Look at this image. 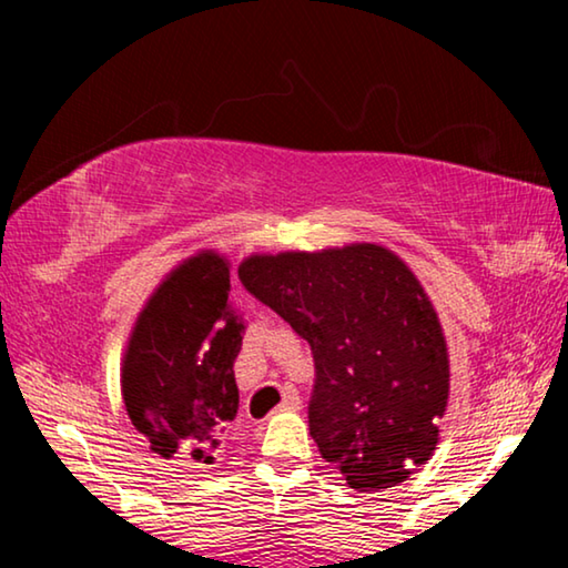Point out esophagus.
<instances>
[{
    "label": "esophagus",
    "instance_id": "34e87169",
    "mask_svg": "<svg viewBox=\"0 0 568 568\" xmlns=\"http://www.w3.org/2000/svg\"><path fill=\"white\" fill-rule=\"evenodd\" d=\"M297 408H301V396H297L295 388H287L281 403V410H297Z\"/></svg>",
    "mask_w": 568,
    "mask_h": 568
}]
</instances>
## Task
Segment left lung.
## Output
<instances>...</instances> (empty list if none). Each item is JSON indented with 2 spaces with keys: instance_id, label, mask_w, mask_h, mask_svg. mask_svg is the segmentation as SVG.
Segmentation results:
<instances>
[{
  "instance_id": "1",
  "label": "left lung",
  "mask_w": 568,
  "mask_h": 568,
  "mask_svg": "<svg viewBox=\"0 0 568 568\" xmlns=\"http://www.w3.org/2000/svg\"><path fill=\"white\" fill-rule=\"evenodd\" d=\"M237 275L311 343V436L351 488L398 486L434 456L448 348L426 291L396 253L353 243L250 255Z\"/></svg>"
}]
</instances>
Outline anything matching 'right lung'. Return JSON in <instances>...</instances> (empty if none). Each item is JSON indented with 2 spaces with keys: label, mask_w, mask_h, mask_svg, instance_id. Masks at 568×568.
I'll return each mask as SVG.
<instances>
[{
  "label": "right lung",
  "mask_w": 568,
  "mask_h": 568,
  "mask_svg": "<svg viewBox=\"0 0 568 568\" xmlns=\"http://www.w3.org/2000/svg\"><path fill=\"white\" fill-rule=\"evenodd\" d=\"M230 263L182 261L142 307L122 358V400L150 448L190 468L215 464L237 416L233 363L245 323L230 311Z\"/></svg>",
  "instance_id": "obj_1"
}]
</instances>
